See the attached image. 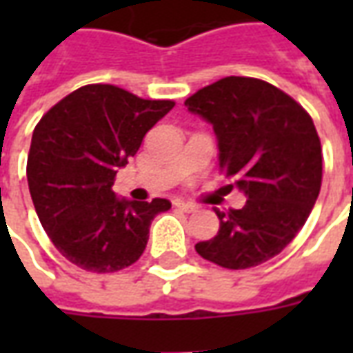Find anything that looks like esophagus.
Wrapping results in <instances>:
<instances>
[{"label": "esophagus", "mask_w": 353, "mask_h": 353, "mask_svg": "<svg viewBox=\"0 0 353 353\" xmlns=\"http://www.w3.org/2000/svg\"><path fill=\"white\" fill-rule=\"evenodd\" d=\"M174 204H176V208H179L181 212H185V214H192V212H196V210H199L194 204H189V202H183V200H176Z\"/></svg>", "instance_id": "1"}]
</instances>
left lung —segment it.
<instances>
[{
  "label": "left lung",
  "mask_w": 353,
  "mask_h": 353,
  "mask_svg": "<svg viewBox=\"0 0 353 353\" xmlns=\"http://www.w3.org/2000/svg\"><path fill=\"white\" fill-rule=\"evenodd\" d=\"M185 105L214 126L219 168L248 199L242 210L215 212L219 230L194 245L196 253L230 270L272 259L318 200L321 143L312 117L270 83L234 75L200 88Z\"/></svg>",
  "instance_id": "8db88e82"
}]
</instances>
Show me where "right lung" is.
<instances>
[{
  "label": "right lung",
  "mask_w": 353,
  "mask_h": 353,
  "mask_svg": "<svg viewBox=\"0 0 353 353\" xmlns=\"http://www.w3.org/2000/svg\"><path fill=\"white\" fill-rule=\"evenodd\" d=\"M176 103L143 100L113 85H87L37 123L28 154V187L58 252L88 272H117L141 257L149 227L170 200L119 199L117 170Z\"/></svg>",
  "instance_id": "add662e5"
}]
</instances>
